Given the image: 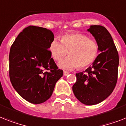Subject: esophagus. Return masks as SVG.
<instances>
[{"label":"esophagus","instance_id":"1","mask_svg":"<svg viewBox=\"0 0 126 126\" xmlns=\"http://www.w3.org/2000/svg\"><path fill=\"white\" fill-rule=\"evenodd\" d=\"M69 74V73L66 71H64V76H67V75Z\"/></svg>","mask_w":126,"mask_h":126}]
</instances>
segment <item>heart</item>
I'll use <instances>...</instances> for the list:
<instances>
[{"label":"heart","instance_id":"b5f03b06","mask_svg":"<svg viewBox=\"0 0 126 126\" xmlns=\"http://www.w3.org/2000/svg\"><path fill=\"white\" fill-rule=\"evenodd\" d=\"M52 58L61 61L69 52L70 56L59 62V67L73 69L79 66L84 68L93 64L98 55L99 47L96 41L82 33H75L63 35L61 41L54 38L49 47Z\"/></svg>","mask_w":126,"mask_h":126}]
</instances>
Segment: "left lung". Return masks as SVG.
<instances>
[{
  "label": "left lung",
  "mask_w": 126,
  "mask_h": 126,
  "mask_svg": "<svg viewBox=\"0 0 126 126\" xmlns=\"http://www.w3.org/2000/svg\"><path fill=\"white\" fill-rule=\"evenodd\" d=\"M94 37L101 53L93 65L76 74L73 86L75 96L84 104H97L107 98L115 89L118 79L119 58L111 35L102 26L93 25L88 30Z\"/></svg>",
  "instance_id": "1"
}]
</instances>
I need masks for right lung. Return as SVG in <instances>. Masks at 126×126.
<instances>
[{"label":"right lung","mask_w":126,"mask_h":126,"mask_svg":"<svg viewBox=\"0 0 126 126\" xmlns=\"http://www.w3.org/2000/svg\"><path fill=\"white\" fill-rule=\"evenodd\" d=\"M53 39L51 30L30 26L19 33L10 49L11 84L24 99L32 104H41L50 98L63 75L48 50Z\"/></svg>","instance_id":"add662e5"}]
</instances>
